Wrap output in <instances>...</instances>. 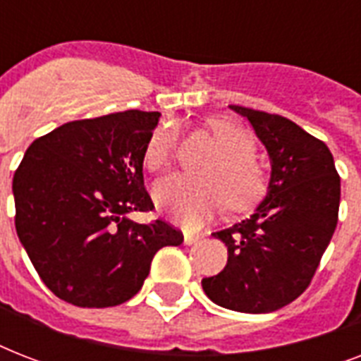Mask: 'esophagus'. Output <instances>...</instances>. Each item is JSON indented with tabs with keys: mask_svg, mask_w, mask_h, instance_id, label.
Masks as SVG:
<instances>
[{
	"mask_svg": "<svg viewBox=\"0 0 361 361\" xmlns=\"http://www.w3.org/2000/svg\"><path fill=\"white\" fill-rule=\"evenodd\" d=\"M200 240H202V236H198V234H189V232H185V234H183V243H185V245L198 243Z\"/></svg>",
	"mask_w": 361,
	"mask_h": 361,
	"instance_id": "1",
	"label": "esophagus"
}]
</instances>
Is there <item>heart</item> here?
I'll return each instance as SVG.
<instances>
[{
	"instance_id": "1",
	"label": "heart",
	"mask_w": 361,
	"mask_h": 361,
	"mask_svg": "<svg viewBox=\"0 0 361 361\" xmlns=\"http://www.w3.org/2000/svg\"><path fill=\"white\" fill-rule=\"evenodd\" d=\"M209 129L221 152L204 166L206 178L170 176L155 187V202L164 215L187 228H198L225 202L234 212L257 204L266 192V174L257 163L255 138L228 118H214ZM178 147V129L159 127L146 144L144 164L152 172L170 166Z\"/></svg>"
}]
</instances>
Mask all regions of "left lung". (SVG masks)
<instances>
[{"label":"left lung","instance_id":"1","mask_svg":"<svg viewBox=\"0 0 361 361\" xmlns=\"http://www.w3.org/2000/svg\"><path fill=\"white\" fill-rule=\"evenodd\" d=\"M269 155L268 195L249 219L214 232L225 269L202 279L206 296L240 313H271L309 286L337 226L341 180L324 142L283 116L231 104Z\"/></svg>","mask_w":361,"mask_h":361}]
</instances>
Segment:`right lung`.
Listing matches in <instances>:
<instances>
[{
    "instance_id": "add662e5",
    "label": "right lung",
    "mask_w": 361,
    "mask_h": 361,
    "mask_svg": "<svg viewBox=\"0 0 361 361\" xmlns=\"http://www.w3.org/2000/svg\"><path fill=\"white\" fill-rule=\"evenodd\" d=\"M159 112L125 110L69 121L37 138L14 172L16 234L50 290L78 307H112L135 296L161 247L183 234L149 212L144 149Z\"/></svg>"
}]
</instances>
